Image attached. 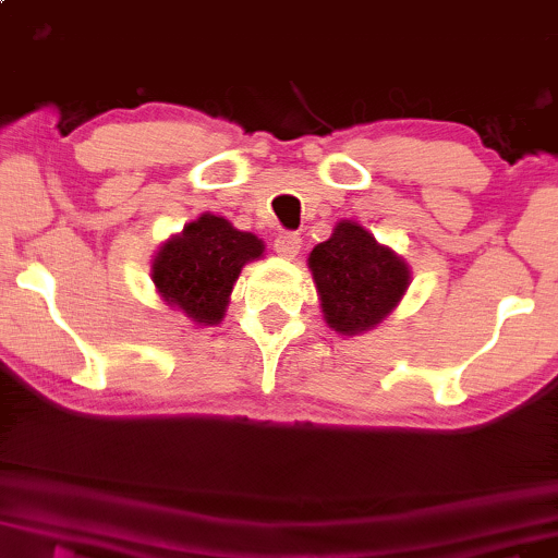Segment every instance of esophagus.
<instances>
[{"instance_id":"34e87169","label":"esophagus","mask_w":558,"mask_h":558,"mask_svg":"<svg viewBox=\"0 0 558 558\" xmlns=\"http://www.w3.org/2000/svg\"><path fill=\"white\" fill-rule=\"evenodd\" d=\"M302 247V238L298 232H279L277 240H274V251L284 258H294Z\"/></svg>"}]
</instances>
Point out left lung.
Here are the masks:
<instances>
[{"label":"left lung","instance_id":"8db88e82","mask_svg":"<svg viewBox=\"0 0 558 558\" xmlns=\"http://www.w3.org/2000/svg\"><path fill=\"white\" fill-rule=\"evenodd\" d=\"M326 323L339 333L375 328L409 287V268L356 222H339L311 253Z\"/></svg>","mask_w":558,"mask_h":558}]
</instances>
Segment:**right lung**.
Segmentation results:
<instances>
[{
	"label": "right lung",
	"mask_w": 558,
	"mask_h": 558,
	"mask_svg": "<svg viewBox=\"0 0 558 558\" xmlns=\"http://www.w3.org/2000/svg\"><path fill=\"white\" fill-rule=\"evenodd\" d=\"M260 253L264 243L256 235L235 230L222 217L202 215L160 247L153 279L168 305L209 326L222 320L240 268Z\"/></svg>",
	"instance_id": "1"
}]
</instances>
